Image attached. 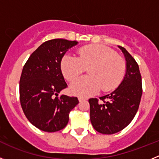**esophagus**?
<instances>
[{"label": "esophagus", "mask_w": 159, "mask_h": 159, "mask_svg": "<svg viewBox=\"0 0 159 159\" xmlns=\"http://www.w3.org/2000/svg\"><path fill=\"white\" fill-rule=\"evenodd\" d=\"M85 98H83V97H79V101H80V102H82V101H84L85 100Z\"/></svg>", "instance_id": "1"}]
</instances>
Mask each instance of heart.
I'll use <instances>...</instances> for the list:
<instances>
[{"label":"heart","mask_w":159,"mask_h":159,"mask_svg":"<svg viewBox=\"0 0 159 159\" xmlns=\"http://www.w3.org/2000/svg\"><path fill=\"white\" fill-rule=\"evenodd\" d=\"M79 58L65 55L61 60L63 75L68 81L80 75L85 68L88 76L81 77L72 83L70 91L80 96H89L98 92H109L117 88L126 71V64L113 49L100 44H90L78 50Z\"/></svg>","instance_id":"obj_1"}]
</instances>
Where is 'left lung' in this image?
I'll return each instance as SVG.
<instances>
[{"label":"left lung","mask_w":159,"mask_h":159,"mask_svg":"<svg viewBox=\"0 0 159 159\" xmlns=\"http://www.w3.org/2000/svg\"><path fill=\"white\" fill-rule=\"evenodd\" d=\"M126 60V74L121 84L111 94L99 99H90V119L99 133L112 134L128 126L139 107L143 94L139 67L131 55L119 46Z\"/></svg>","instance_id":"1"}]
</instances>
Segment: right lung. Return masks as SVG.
Instances as JSON below:
<instances>
[{
	"label": "right lung",
	"mask_w": 159,
	"mask_h": 159,
	"mask_svg": "<svg viewBox=\"0 0 159 159\" xmlns=\"http://www.w3.org/2000/svg\"><path fill=\"white\" fill-rule=\"evenodd\" d=\"M75 40L54 39L43 43L32 53L20 80V100L25 116L33 126L47 132L62 130L69 113L79 103L77 97L62 95L67 87L60 62Z\"/></svg>",
	"instance_id": "right-lung-1"
}]
</instances>
